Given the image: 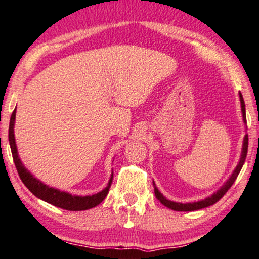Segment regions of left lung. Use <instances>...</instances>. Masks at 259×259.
Segmentation results:
<instances>
[{
  "instance_id": "left-lung-1",
  "label": "left lung",
  "mask_w": 259,
  "mask_h": 259,
  "mask_svg": "<svg viewBox=\"0 0 259 259\" xmlns=\"http://www.w3.org/2000/svg\"><path fill=\"white\" fill-rule=\"evenodd\" d=\"M240 102H241V111H242V118H244V122L246 123V110H245V102L244 98H242V94L240 93ZM247 149H248V135L245 136L244 138V144H242V151H241V157H240V161L238 163V166L235 167L234 172L232 173L229 179L224 183L223 187L221 188L220 190H217V193H214L213 195L206 197L205 200H201V201H197V202H189V203H181V202H175L171 201V200H167L162 194L160 193L159 189L156 188V185L154 183V191H155V196L159 201L162 203L163 206L166 207L173 209V211H184V212H189V211H197V209H201L205 207H208V206L214 205L218 200H221L222 197L224 196V194L227 193L228 190L230 189V187L234 184L235 182L236 177L239 176L240 171H241L242 166H244L245 160H246V155H247Z\"/></svg>"
}]
</instances>
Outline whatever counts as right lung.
<instances>
[{
    "label": "right lung",
    "mask_w": 259,
    "mask_h": 259,
    "mask_svg": "<svg viewBox=\"0 0 259 259\" xmlns=\"http://www.w3.org/2000/svg\"><path fill=\"white\" fill-rule=\"evenodd\" d=\"M14 121H15V110L12 112L11 121H9V130H8V139L9 145H11L12 155H13L14 165L17 167L18 175L21 179L25 187L38 199L44 200V201L51 203V205L56 206V207L68 209V211H84V209H90L98 206L105 196L108 195L109 189H110L112 183V176L109 179V183L102 191L94 194V195L87 196H77L71 195V194L65 193V191H60L59 189H54L50 188L48 185L42 183L41 181L36 179L27 169L24 167L19 156H18L17 145H15L14 139Z\"/></svg>",
    "instance_id": "obj_1"
}]
</instances>
